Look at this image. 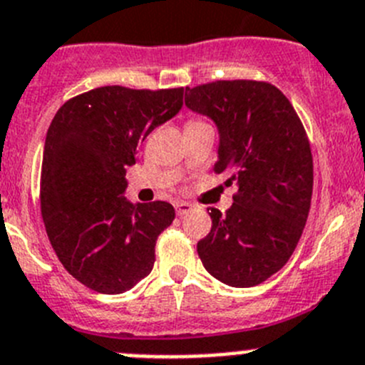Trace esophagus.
<instances>
[{"label": "esophagus", "mask_w": 365, "mask_h": 365, "mask_svg": "<svg viewBox=\"0 0 365 365\" xmlns=\"http://www.w3.org/2000/svg\"><path fill=\"white\" fill-rule=\"evenodd\" d=\"M192 207H194L192 203H189V202H175V209H176V214H178V216L187 214L190 209H192Z\"/></svg>", "instance_id": "obj_1"}]
</instances>
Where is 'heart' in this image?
<instances>
[{"instance_id": "b5f03b06", "label": "heart", "mask_w": 365, "mask_h": 365, "mask_svg": "<svg viewBox=\"0 0 365 365\" xmlns=\"http://www.w3.org/2000/svg\"><path fill=\"white\" fill-rule=\"evenodd\" d=\"M194 122H200V120H189V124H194Z\"/></svg>"}]
</instances>
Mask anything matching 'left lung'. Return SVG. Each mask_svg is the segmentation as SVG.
I'll list each match as a JSON object with an SVG mask.
<instances>
[{
	"instance_id": "8db88e82",
	"label": "left lung",
	"mask_w": 365,
	"mask_h": 365,
	"mask_svg": "<svg viewBox=\"0 0 365 365\" xmlns=\"http://www.w3.org/2000/svg\"><path fill=\"white\" fill-rule=\"evenodd\" d=\"M185 106L220 129L214 171L232 173L234 203L209 207L210 232L198 255L212 277L236 288L261 284L281 270L304 230L313 190V158L297 111L267 81H214L185 88Z\"/></svg>"
}]
</instances>
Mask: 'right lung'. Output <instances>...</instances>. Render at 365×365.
<instances>
[{
  "label": "right lung",
  "mask_w": 365,
  "mask_h": 365,
  "mask_svg": "<svg viewBox=\"0 0 365 365\" xmlns=\"http://www.w3.org/2000/svg\"><path fill=\"white\" fill-rule=\"evenodd\" d=\"M183 88L102 86L71 97L53 117L41 165V216L57 257L98 294H122L148 277L167 202L131 205L125 167L145 136L175 117Z\"/></svg>",
  "instance_id": "right-lung-1"
}]
</instances>
